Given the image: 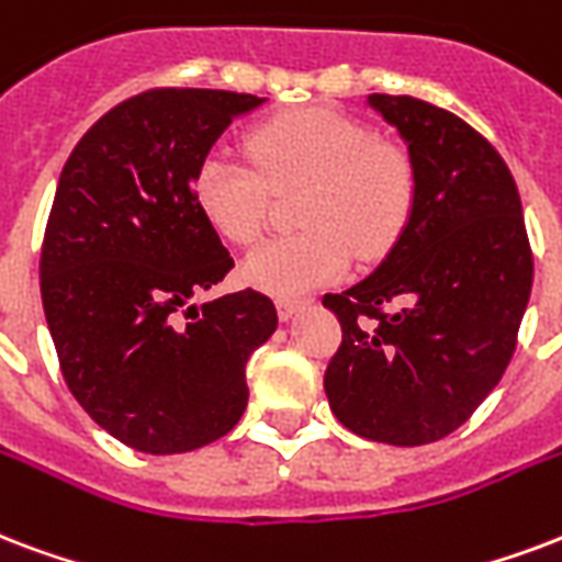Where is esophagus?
Wrapping results in <instances>:
<instances>
[{"instance_id": "obj_1", "label": "esophagus", "mask_w": 562, "mask_h": 562, "mask_svg": "<svg viewBox=\"0 0 562 562\" xmlns=\"http://www.w3.org/2000/svg\"><path fill=\"white\" fill-rule=\"evenodd\" d=\"M303 306H306L303 300H289V297L277 300V312H280V321H291L300 310H303Z\"/></svg>"}]
</instances>
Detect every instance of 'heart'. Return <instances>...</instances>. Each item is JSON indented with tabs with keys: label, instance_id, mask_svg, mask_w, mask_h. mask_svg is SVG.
<instances>
[{
	"label": "heart",
	"instance_id": "1",
	"mask_svg": "<svg viewBox=\"0 0 562 562\" xmlns=\"http://www.w3.org/2000/svg\"><path fill=\"white\" fill-rule=\"evenodd\" d=\"M250 165L209 153L196 165L194 203L214 233L233 244L259 238L271 191L306 186L300 235L259 244L241 277L273 297H300L350 271L353 247L376 259L413 217L418 177L406 149L376 140L366 123L329 109H300L252 128Z\"/></svg>",
	"mask_w": 562,
	"mask_h": 562
}]
</instances>
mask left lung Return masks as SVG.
<instances>
[{"label":"left lung","instance_id":"8db88e82","mask_svg":"<svg viewBox=\"0 0 562 562\" xmlns=\"http://www.w3.org/2000/svg\"><path fill=\"white\" fill-rule=\"evenodd\" d=\"M368 105L406 144L418 194L374 273L324 297L341 324L324 389L348 430L413 448L453 434L498 385L533 256L519 188L481 132L415 97L371 93Z\"/></svg>","mask_w":562,"mask_h":562}]
</instances>
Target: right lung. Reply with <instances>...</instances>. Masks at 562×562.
Segmentation results:
<instances>
[{"label":"right lung","instance_id":"right-lung-1","mask_svg":"<svg viewBox=\"0 0 562 562\" xmlns=\"http://www.w3.org/2000/svg\"><path fill=\"white\" fill-rule=\"evenodd\" d=\"M265 97L156 88L93 123L58 179L41 297L61 374L105 434L186 453L233 430L247 359L277 329L273 300L244 289L191 303L233 256L194 203L196 165Z\"/></svg>","mask_w":562,"mask_h":562}]
</instances>
